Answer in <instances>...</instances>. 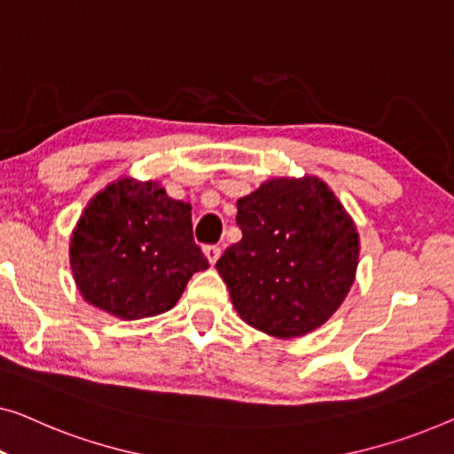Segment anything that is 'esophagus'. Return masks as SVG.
<instances>
[{"label":"esophagus","instance_id":"esophagus-1","mask_svg":"<svg viewBox=\"0 0 454 454\" xmlns=\"http://www.w3.org/2000/svg\"><path fill=\"white\" fill-rule=\"evenodd\" d=\"M203 253H206V257H207V261L209 263H215V261L220 259V253H222V248L218 247V245H207V247H203Z\"/></svg>","mask_w":454,"mask_h":454}]
</instances>
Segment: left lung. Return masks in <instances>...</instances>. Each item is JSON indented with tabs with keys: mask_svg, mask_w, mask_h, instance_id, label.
Segmentation results:
<instances>
[{
	"mask_svg": "<svg viewBox=\"0 0 454 454\" xmlns=\"http://www.w3.org/2000/svg\"><path fill=\"white\" fill-rule=\"evenodd\" d=\"M236 206L242 239L215 267L242 321L279 340L321 327L352 288L360 251L333 191L315 176L273 178Z\"/></svg>",
	"mask_w": 454,
	"mask_h": 454,
	"instance_id": "left-lung-1",
	"label": "left lung"
}]
</instances>
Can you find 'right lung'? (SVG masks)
Returning <instances> with one entry per match:
<instances>
[{"mask_svg":"<svg viewBox=\"0 0 454 454\" xmlns=\"http://www.w3.org/2000/svg\"><path fill=\"white\" fill-rule=\"evenodd\" d=\"M69 254L82 296L125 321L172 309L191 276L209 267L193 240L189 203L133 178L88 203Z\"/></svg>","mask_w":454,"mask_h":454,"instance_id":"1","label":"right lung"}]
</instances>
